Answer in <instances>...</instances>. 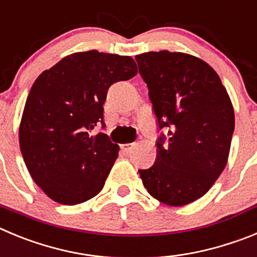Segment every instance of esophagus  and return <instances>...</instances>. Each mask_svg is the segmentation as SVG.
Masks as SVG:
<instances>
[{
  "label": "esophagus",
  "mask_w": 257,
  "mask_h": 257,
  "mask_svg": "<svg viewBox=\"0 0 257 257\" xmlns=\"http://www.w3.org/2000/svg\"><path fill=\"white\" fill-rule=\"evenodd\" d=\"M133 147H134V143H124V145L120 146V149H121V151L125 152V154L131 152L132 150H133Z\"/></svg>",
  "instance_id": "1"
}]
</instances>
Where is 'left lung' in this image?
<instances>
[{"mask_svg":"<svg viewBox=\"0 0 257 257\" xmlns=\"http://www.w3.org/2000/svg\"><path fill=\"white\" fill-rule=\"evenodd\" d=\"M159 128L156 161L138 170L150 195L170 206L202 197L224 170L234 110L216 71L183 52L136 56Z\"/></svg>","mask_w":257,"mask_h":257,"instance_id":"obj_1","label":"left lung"}]
</instances>
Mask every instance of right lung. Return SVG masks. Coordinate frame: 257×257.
<instances>
[{
    "instance_id": "right-lung-1",
    "label": "right lung",
    "mask_w": 257,
    "mask_h": 257,
    "mask_svg": "<svg viewBox=\"0 0 257 257\" xmlns=\"http://www.w3.org/2000/svg\"><path fill=\"white\" fill-rule=\"evenodd\" d=\"M137 74L131 56L77 52L43 71L28 94L19 128L20 151L32 178L51 200L77 205L103 188L119 146L103 123L110 85Z\"/></svg>"
}]
</instances>
